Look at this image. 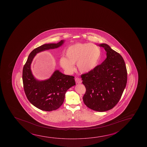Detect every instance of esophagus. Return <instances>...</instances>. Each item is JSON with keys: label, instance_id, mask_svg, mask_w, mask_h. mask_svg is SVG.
Instances as JSON below:
<instances>
[{"label": "esophagus", "instance_id": "esophagus-1", "mask_svg": "<svg viewBox=\"0 0 147 147\" xmlns=\"http://www.w3.org/2000/svg\"><path fill=\"white\" fill-rule=\"evenodd\" d=\"M75 82L77 84H81L82 82V80L80 78L77 77V78H75Z\"/></svg>", "mask_w": 147, "mask_h": 147}]
</instances>
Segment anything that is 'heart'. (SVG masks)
<instances>
[{
  "label": "heart",
  "mask_w": 147,
  "mask_h": 147,
  "mask_svg": "<svg viewBox=\"0 0 147 147\" xmlns=\"http://www.w3.org/2000/svg\"><path fill=\"white\" fill-rule=\"evenodd\" d=\"M65 54L66 57H60L59 63L67 72H73L75 70L74 65L76 63L80 72L86 73L96 66L100 58L101 51L93 43H77L67 47Z\"/></svg>",
  "instance_id": "obj_1"
}]
</instances>
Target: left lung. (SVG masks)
Wrapping results in <instances>:
<instances>
[{"mask_svg": "<svg viewBox=\"0 0 147 147\" xmlns=\"http://www.w3.org/2000/svg\"><path fill=\"white\" fill-rule=\"evenodd\" d=\"M107 52L101 64L81 75L86 91L84 104L94 111L104 112L113 108L119 101L127 82L125 61L119 53L105 43L98 45Z\"/></svg>", "mask_w": 147, "mask_h": 147, "instance_id": "obj_1", "label": "left lung"}]
</instances>
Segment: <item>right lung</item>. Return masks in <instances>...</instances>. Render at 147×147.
Wrapping results in <instances>:
<instances>
[{"label": "right lung", "instance_id": "obj_1", "mask_svg": "<svg viewBox=\"0 0 147 147\" xmlns=\"http://www.w3.org/2000/svg\"><path fill=\"white\" fill-rule=\"evenodd\" d=\"M45 44L35 49L30 54L22 71V82L24 93L33 106L42 111H52L62 105L65 92L75 85L74 77L66 75L55 71L48 80L38 81L34 78L31 70V64L37 53L41 51L57 48L63 43Z\"/></svg>", "mask_w": 147, "mask_h": 147}]
</instances>
